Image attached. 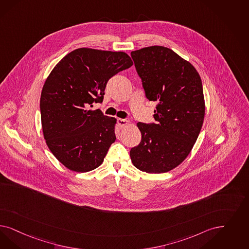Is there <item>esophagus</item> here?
<instances>
[{"mask_svg": "<svg viewBox=\"0 0 249 249\" xmlns=\"http://www.w3.org/2000/svg\"><path fill=\"white\" fill-rule=\"evenodd\" d=\"M118 124H119L120 128H124L125 126H127L129 124V120H125V119H119Z\"/></svg>", "mask_w": 249, "mask_h": 249, "instance_id": "esophagus-1", "label": "esophagus"}]
</instances>
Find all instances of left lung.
<instances>
[{
    "instance_id": "obj_1",
    "label": "left lung",
    "mask_w": 249,
    "mask_h": 249,
    "mask_svg": "<svg viewBox=\"0 0 249 249\" xmlns=\"http://www.w3.org/2000/svg\"><path fill=\"white\" fill-rule=\"evenodd\" d=\"M145 96L156 101L155 123L138 122L139 145L131 162L141 171H170L189 155L203 124L205 103L199 74L189 61L162 46L130 53Z\"/></svg>"
}]
</instances>
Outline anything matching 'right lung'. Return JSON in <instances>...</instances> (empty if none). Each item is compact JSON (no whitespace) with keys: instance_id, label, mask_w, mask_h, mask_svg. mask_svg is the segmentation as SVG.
Returning <instances> with one entry per match:
<instances>
[{"instance_id":"1","label":"right lung","mask_w":249,"mask_h":249,"mask_svg":"<svg viewBox=\"0 0 249 249\" xmlns=\"http://www.w3.org/2000/svg\"><path fill=\"white\" fill-rule=\"evenodd\" d=\"M133 64L125 52L87 48L70 52L47 78L40 96L43 135L53 155L71 171L94 170L116 141V119L101 110L110 78Z\"/></svg>"}]
</instances>
